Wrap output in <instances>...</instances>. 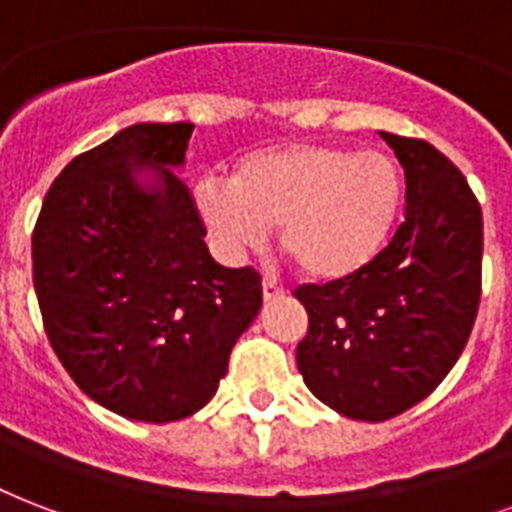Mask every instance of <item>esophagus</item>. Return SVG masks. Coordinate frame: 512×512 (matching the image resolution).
Instances as JSON below:
<instances>
[{
  "label": "esophagus",
  "mask_w": 512,
  "mask_h": 512,
  "mask_svg": "<svg viewBox=\"0 0 512 512\" xmlns=\"http://www.w3.org/2000/svg\"><path fill=\"white\" fill-rule=\"evenodd\" d=\"M284 287L279 282H276V279H265L263 282V298L265 300H271V298H282L284 295Z\"/></svg>",
  "instance_id": "esophagus-1"
}]
</instances>
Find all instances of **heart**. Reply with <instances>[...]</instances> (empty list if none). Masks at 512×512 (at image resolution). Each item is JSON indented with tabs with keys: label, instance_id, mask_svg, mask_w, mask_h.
Wrapping results in <instances>:
<instances>
[{
	"label": "heart",
	"instance_id": "obj_1",
	"mask_svg": "<svg viewBox=\"0 0 512 512\" xmlns=\"http://www.w3.org/2000/svg\"><path fill=\"white\" fill-rule=\"evenodd\" d=\"M403 179L386 152L292 144L252 155L230 185L204 182L198 209L233 252L279 244L314 279H346L373 263L395 228Z\"/></svg>",
	"mask_w": 512,
	"mask_h": 512
}]
</instances>
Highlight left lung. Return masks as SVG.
Instances as JSON below:
<instances>
[{"label":"left lung","instance_id":"1","mask_svg":"<svg viewBox=\"0 0 512 512\" xmlns=\"http://www.w3.org/2000/svg\"><path fill=\"white\" fill-rule=\"evenodd\" d=\"M405 169V212L362 271L300 284L306 386L333 411L386 421L454 368L481 303L483 214L467 179L424 139L386 134Z\"/></svg>","mask_w":512,"mask_h":512}]
</instances>
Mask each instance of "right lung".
Returning a JSON list of instances; mask_svg holds the SVG:
<instances>
[{
  "label": "right lung",
  "instance_id": "obj_1",
  "mask_svg": "<svg viewBox=\"0 0 512 512\" xmlns=\"http://www.w3.org/2000/svg\"><path fill=\"white\" fill-rule=\"evenodd\" d=\"M193 123H136L80 152L53 179L31 233L42 325L74 384L134 421L201 411L239 335L263 306V279L214 263L206 225L177 171L161 190L139 163L182 166Z\"/></svg>",
  "mask_w": 512,
  "mask_h": 512
}]
</instances>
